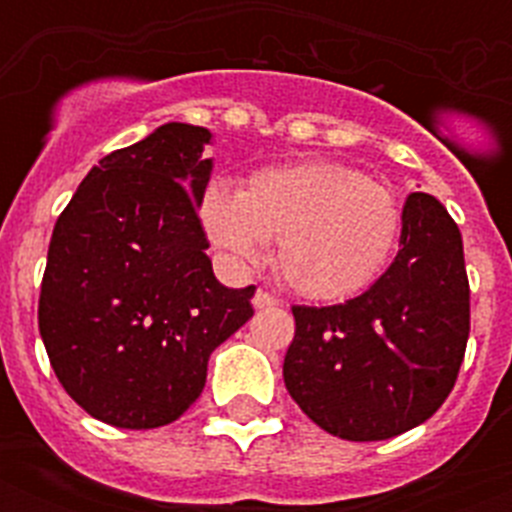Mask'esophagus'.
Here are the masks:
<instances>
[{
    "label": "esophagus",
    "instance_id": "obj_1",
    "mask_svg": "<svg viewBox=\"0 0 512 512\" xmlns=\"http://www.w3.org/2000/svg\"><path fill=\"white\" fill-rule=\"evenodd\" d=\"M252 305H255V308H273V305H279V297H273L271 292H265V289H257L255 297H252Z\"/></svg>",
    "mask_w": 512,
    "mask_h": 512
}]
</instances>
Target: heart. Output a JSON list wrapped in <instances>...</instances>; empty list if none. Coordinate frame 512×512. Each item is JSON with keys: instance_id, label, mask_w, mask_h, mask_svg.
Returning <instances> with one entry per match:
<instances>
[{"instance_id": "obj_1", "label": "heart", "mask_w": 512, "mask_h": 512, "mask_svg": "<svg viewBox=\"0 0 512 512\" xmlns=\"http://www.w3.org/2000/svg\"><path fill=\"white\" fill-rule=\"evenodd\" d=\"M199 220L239 271L260 263L265 241H276V271L311 300H345L372 287L401 233L396 196L340 162L265 167L241 193L209 183Z\"/></svg>"}]
</instances>
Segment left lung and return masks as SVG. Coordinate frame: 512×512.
<instances>
[{
  "label": "left lung",
  "mask_w": 512,
  "mask_h": 512,
  "mask_svg": "<svg viewBox=\"0 0 512 512\" xmlns=\"http://www.w3.org/2000/svg\"><path fill=\"white\" fill-rule=\"evenodd\" d=\"M401 249L364 295L340 305H292L295 340L284 385L321 430L385 441L441 409L470 335L462 236L428 193L401 215Z\"/></svg>",
  "instance_id": "1"
}]
</instances>
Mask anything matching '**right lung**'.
Segmentation results:
<instances>
[{
	"label": "right lung",
	"mask_w": 512,
	"mask_h": 512,
	"mask_svg": "<svg viewBox=\"0 0 512 512\" xmlns=\"http://www.w3.org/2000/svg\"><path fill=\"white\" fill-rule=\"evenodd\" d=\"M204 143V127L170 122L103 156L52 231L44 348L68 396L114 428L175 422L204 390L209 353L255 313V287H223L207 257Z\"/></svg>",
	"instance_id": "add662e5"
}]
</instances>
